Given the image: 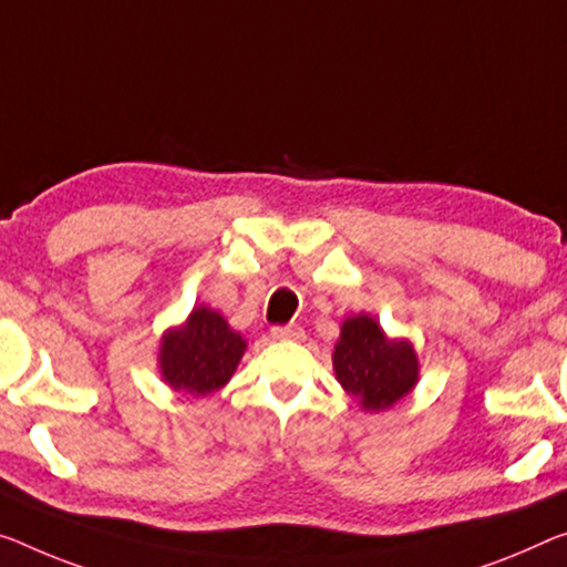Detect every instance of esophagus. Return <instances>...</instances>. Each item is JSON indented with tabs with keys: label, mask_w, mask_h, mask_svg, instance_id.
Segmentation results:
<instances>
[{
	"label": "esophagus",
	"mask_w": 567,
	"mask_h": 567,
	"mask_svg": "<svg viewBox=\"0 0 567 567\" xmlns=\"http://www.w3.org/2000/svg\"><path fill=\"white\" fill-rule=\"evenodd\" d=\"M271 337L278 339V342H301L307 334H303V329L299 324H289V327H274Z\"/></svg>",
	"instance_id": "obj_1"
}]
</instances>
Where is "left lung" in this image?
Instances as JSON below:
<instances>
[{"instance_id":"1","label":"left lung","mask_w":567,"mask_h":567,"mask_svg":"<svg viewBox=\"0 0 567 567\" xmlns=\"http://www.w3.org/2000/svg\"><path fill=\"white\" fill-rule=\"evenodd\" d=\"M334 374L362 411H390L413 393L421 378L415 347L405 337H390L370 313H352L342 321L334 344Z\"/></svg>"}]
</instances>
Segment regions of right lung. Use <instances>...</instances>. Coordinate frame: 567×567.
Segmentation results:
<instances>
[{
    "instance_id": "obj_1",
    "label": "right lung",
    "mask_w": 567,
    "mask_h": 567,
    "mask_svg": "<svg viewBox=\"0 0 567 567\" xmlns=\"http://www.w3.org/2000/svg\"><path fill=\"white\" fill-rule=\"evenodd\" d=\"M246 350L248 342L220 311L195 303L182 324L162 334L156 364L172 390L205 398L228 385Z\"/></svg>"
}]
</instances>
